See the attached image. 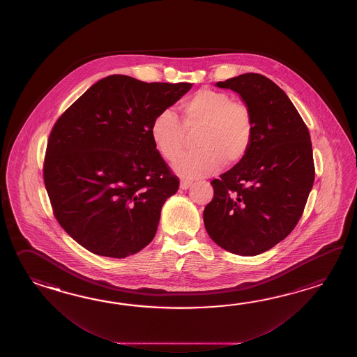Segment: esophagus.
<instances>
[{
	"mask_svg": "<svg viewBox=\"0 0 357 357\" xmlns=\"http://www.w3.org/2000/svg\"><path fill=\"white\" fill-rule=\"evenodd\" d=\"M191 183H192V181H190V180H182L181 183H180V188L182 190L189 189Z\"/></svg>",
	"mask_w": 357,
	"mask_h": 357,
	"instance_id": "obj_1",
	"label": "esophagus"
}]
</instances>
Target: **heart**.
<instances>
[{
	"label": "heart",
	"instance_id": "heart-1",
	"mask_svg": "<svg viewBox=\"0 0 357 357\" xmlns=\"http://www.w3.org/2000/svg\"><path fill=\"white\" fill-rule=\"evenodd\" d=\"M181 120L169 109L154 116L151 137L160 155L175 160L181 154L186 131L199 129L195 146L199 151L182 155L174 165L177 175L186 178L204 177L245 158L254 137L250 107L234 100L226 91L203 88L183 99Z\"/></svg>",
	"mask_w": 357,
	"mask_h": 357
}]
</instances>
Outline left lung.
<instances>
[{"mask_svg":"<svg viewBox=\"0 0 357 357\" xmlns=\"http://www.w3.org/2000/svg\"><path fill=\"white\" fill-rule=\"evenodd\" d=\"M241 96L254 117V137L243 160L214 178L203 218L222 249L258 255L296 227L315 167L310 134L286 93L271 79L248 73L215 84Z\"/></svg>","mask_w":357,"mask_h":357,"instance_id":"left-lung-1","label":"left lung"}]
</instances>
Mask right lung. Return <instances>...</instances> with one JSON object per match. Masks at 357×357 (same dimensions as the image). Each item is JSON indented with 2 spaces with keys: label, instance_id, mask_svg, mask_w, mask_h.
Returning a JSON list of instances; mask_svg holds the SVG:
<instances>
[{
  "label": "right lung",
  "instance_id": "add662e5",
  "mask_svg": "<svg viewBox=\"0 0 357 357\" xmlns=\"http://www.w3.org/2000/svg\"><path fill=\"white\" fill-rule=\"evenodd\" d=\"M191 86L107 76L54 123L45 185L61 227L86 250L126 258L154 238L180 181L154 146L151 123Z\"/></svg>",
  "mask_w": 357,
  "mask_h": 357
}]
</instances>
